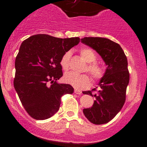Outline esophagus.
I'll return each instance as SVG.
<instances>
[{
  "label": "esophagus",
  "mask_w": 147,
  "mask_h": 147,
  "mask_svg": "<svg viewBox=\"0 0 147 147\" xmlns=\"http://www.w3.org/2000/svg\"><path fill=\"white\" fill-rule=\"evenodd\" d=\"M74 93H76V94H78V95H81L82 94V91H81V90H75Z\"/></svg>",
  "instance_id": "34e87169"
}]
</instances>
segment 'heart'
I'll return each mask as SVG.
<instances>
[{
    "label": "heart",
    "mask_w": 147,
    "mask_h": 147,
    "mask_svg": "<svg viewBox=\"0 0 147 147\" xmlns=\"http://www.w3.org/2000/svg\"><path fill=\"white\" fill-rule=\"evenodd\" d=\"M82 57L88 62L85 71L89 73L93 80L96 81L102 80L105 76V69L102 65L96 62L97 57L92 49L89 48H83L80 51ZM71 51H68L65 53L61 58L60 65L62 69L67 71L70 67ZM64 81L68 85H72L76 89L82 90L89 86L90 79L87 74H76L75 73H67L64 76Z\"/></svg>",
    "instance_id": "obj_1"
}]
</instances>
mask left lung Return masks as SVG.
Returning a JSON list of instances; mask_svg holds the SVG:
<instances>
[{
  "mask_svg": "<svg viewBox=\"0 0 147 147\" xmlns=\"http://www.w3.org/2000/svg\"><path fill=\"white\" fill-rule=\"evenodd\" d=\"M81 42L94 49L107 65L98 83L99 90L82 92L96 98L93 106L84 109L83 113L93 124H106L117 115L125 102L129 81L127 57L120 45L109 39L84 37Z\"/></svg>",
  "mask_w": 147,
  "mask_h": 147,
  "instance_id": "8db88e82",
  "label": "left lung"
}]
</instances>
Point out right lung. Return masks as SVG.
<instances>
[{
  "label": "right lung",
  "instance_id": "obj_1",
  "mask_svg": "<svg viewBox=\"0 0 147 147\" xmlns=\"http://www.w3.org/2000/svg\"><path fill=\"white\" fill-rule=\"evenodd\" d=\"M80 41L79 37L57 38L36 34L22 42L15 59L14 87L23 107L37 120L51 117L59 110L61 97L74 93L62 76L61 58Z\"/></svg>",
  "mask_w": 147,
  "mask_h": 147
}]
</instances>
